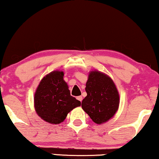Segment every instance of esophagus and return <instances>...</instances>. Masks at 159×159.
<instances>
[{
	"mask_svg": "<svg viewBox=\"0 0 159 159\" xmlns=\"http://www.w3.org/2000/svg\"><path fill=\"white\" fill-rule=\"evenodd\" d=\"M77 100H79V101H82V100H83V98L81 97V96H78V97H77Z\"/></svg>",
	"mask_w": 159,
	"mask_h": 159,
	"instance_id": "obj_1",
	"label": "esophagus"
}]
</instances>
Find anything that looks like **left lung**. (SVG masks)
I'll use <instances>...</instances> for the list:
<instances>
[{
	"instance_id": "8db88e82",
	"label": "left lung",
	"mask_w": 159,
	"mask_h": 159,
	"mask_svg": "<svg viewBox=\"0 0 159 159\" xmlns=\"http://www.w3.org/2000/svg\"><path fill=\"white\" fill-rule=\"evenodd\" d=\"M85 90L87 95L82 100L81 107L92 121L100 125L111 120L120 105L119 92L111 77L98 70H92Z\"/></svg>"
}]
</instances>
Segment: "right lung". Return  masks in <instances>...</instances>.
I'll list each match as a JSON object with an SVG mask.
<instances>
[{
    "instance_id": "add662e5",
    "label": "right lung",
    "mask_w": 159,
    "mask_h": 159,
    "mask_svg": "<svg viewBox=\"0 0 159 159\" xmlns=\"http://www.w3.org/2000/svg\"><path fill=\"white\" fill-rule=\"evenodd\" d=\"M34 103L37 115L53 125L65 121L69 112L81 106L79 100L70 95L61 70H53L44 76L36 89Z\"/></svg>"
}]
</instances>
